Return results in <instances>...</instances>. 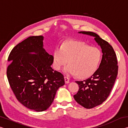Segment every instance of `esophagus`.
<instances>
[{
    "label": "esophagus",
    "mask_w": 128,
    "mask_h": 128,
    "mask_svg": "<svg viewBox=\"0 0 128 128\" xmlns=\"http://www.w3.org/2000/svg\"><path fill=\"white\" fill-rule=\"evenodd\" d=\"M64 79H65V82L66 84H68L69 82V78L67 76H64Z\"/></svg>",
    "instance_id": "esophagus-1"
}]
</instances>
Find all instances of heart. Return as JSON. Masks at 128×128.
Returning a JSON list of instances; mask_svg holds the SVG:
<instances>
[{"mask_svg": "<svg viewBox=\"0 0 128 128\" xmlns=\"http://www.w3.org/2000/svg\"><path fill=\"white\" fill-rule=\"evenodd\" d=\"M102 58V54L98 47L81 43L69 42L54 51L53 66L56 70H60L69 60V65L65 69V72L76 74L78 77L85 78L96 72Z\"/></svg>", "mask_w": 128, "mask_h": 128, "instance_id": "1", "label": "heart"}]
</instances>
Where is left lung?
Returning <instances> with one entry per match:
<instances>
[{
  "mask_svg": "<svg viewBox=\"0 0 128 128\" xmlns=\"http://www.w3.org/2000/svg\"><path fill=\"white\" fill-rule=\"evenodd\" d=\"M94 37L102 50V58L99 67L88 79L76 81L79 90L74 95L77 102L88 109L101 104L111 92L118 73V60L113 47L98 34L91 32H80Z\"/></svg>",
  "mask_w": 128,
  "mask_h": 128,
  "instance_id": "left-lung-1",
  "label": "left lung"
}]
</instances>
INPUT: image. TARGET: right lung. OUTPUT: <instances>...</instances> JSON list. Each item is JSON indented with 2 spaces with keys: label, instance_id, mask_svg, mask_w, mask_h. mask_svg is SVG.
<instances>
[{
  "label": "right lung",
  "instance_id": "right-lung-1",
  "mask_svg": "<svg viewBox=\"0 0 128 128\" xmlns=\"http://www.w3.org/2000/svg\"><path fill=\"white\" fill-rule=\"evenodd\" d=\"M43 36H29L12 50L7 69L10 87L20 102L37 112L51 105L56 92L65 84L64 76L54 70L52 55L43 48ZM34 52L35 54H30Z\"/></svg>",
  "mask_w": 128,
  "mask_h": 128
}]
</instances>
